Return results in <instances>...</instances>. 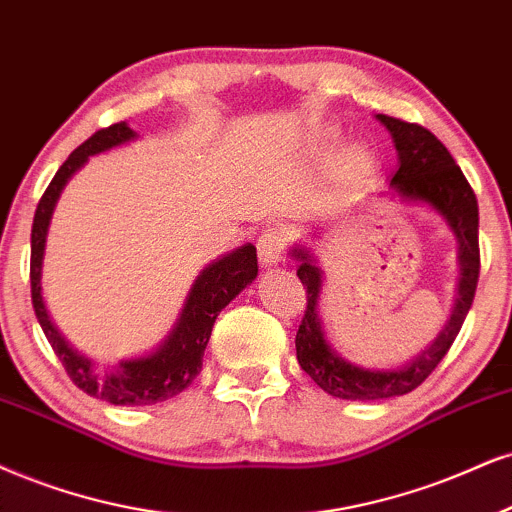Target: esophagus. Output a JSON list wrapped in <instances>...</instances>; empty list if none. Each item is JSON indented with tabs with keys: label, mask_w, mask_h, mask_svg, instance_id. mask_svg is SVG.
I'll list each match as a JSON object with an SVG mask.
<instances>
[{
	"label": "esophagus",
	"mask_w": 512,
	"mask_h": 512,
	"mask_svg": "<svg viewBox=\"0 0 512 512\" xmlns=\"http://www.w3.org/2000/svg\"><path fill=\"white\" fill-rule=\"evenodd\" d=\"M285 242H287V237L280 227H266V230H263L256 239L258 261H261V266H266V268L277 266V263L282 261Z\"/></svg>",
	"instance_id": "1"
}]
</instances>
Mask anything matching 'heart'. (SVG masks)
I'll return each instance as SVG.
<instances>
[{"label": "heart", "mask_w": 512, "mask_h": 512, "mask_svg": "<svg viewBox=\"0 0 512 512\" xmlns=\"http://www.w3.org/2000/svg\"><path fill=\"white\" fill-rule=\"evenodd\" d=\"M349 163H351V166H356V168H363L365 163H368V151L353 149L349 154Z\"/></svg>", "instance_id": "heart-1"}]
</instances>
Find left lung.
I'll return each mask as SVG.
<instances>
[{
	"instance_id": "1",
	"label": "left lung",
	"mask_w": 512,
	"mask_h": 512,
	"mask_svg": "<svg viewBox=\"0 0 512 512\" xmlns=\"http://www.w3.org/2000/svg\"><path fill=\"white\" fill-rule=\"evenodd\" d=\"M377 121L391 132V140L399 151V168L391 175L389 185L394 187V192H399V197L422 201L446 218L460 244V282L451 320L432 346H427L418 358H413L399 370H368L344 361L327 344L318 318L323 275L306 249L292 251L299 261L296 275L306 289V311L299 332H296V358L320 389L346 401L391 399V396L408 394L420 387L451 349L453 339L458 337L472 299H475L479 280V208L463 170L456 166L449 149L422 125L399 121V118L384 116V113H377Z\"/></svg>"
}]
</instances>
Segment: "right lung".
I'll return each mask as SVG.
<instances>
[{
  "instance_id": "add662e5",
  "label": "right lung",
  "mask_w": 512,
  "mask_h": 512,
  "mask_svg": "<svg viewBox=\"0 0 512 512\" xmlns=\"http://www.w3.org/2000/svg\"><path fill=\"white\" fill-rule=\"evenodd\" d=\"M130 140H135V132L128 128V123H113L109 128L94 132L90 140L82 142L63 161V166L56 170L54 180L44 189L40 204H37L33 220V235H30V294H33L37 323H40L44 337L49 339V344H52L54 353L59 356L75 387L94 396V399L109 401L113 406H149V403L173 399L194 382V377L201 372V358H204L208 337H211L218 313L254 280L258 273V258L256 246L244 244L232 254L211 263L192 285V292L187 296L175 330L149 356L121 361L104 370H97L90 358L80 356L49 320V313L42 301V256L49 220H52L61 189L66 187L68 178L75 170L85 166V161L99 154V151L118 147V144Z\"/></svg>"
}]
</instances>
